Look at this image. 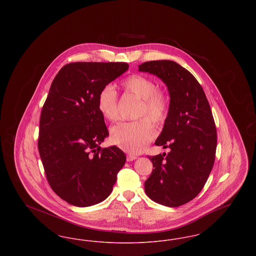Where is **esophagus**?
I'll use <instances>...</instances> for the list:
<instances>
[{
  "instance_id": "1",
  "label": "esophagus",
  "mask_w": 256,
  "mask_h": 256,
  "mask_svg": "<svg viewBox=\"0 0 256 256\" xmlns=\"http://www.w3.org/2000/svg\"><path fill=\"white\" fill-rule=\"evenodd\" d=\"M135 159H137V156H134V154H128L126 156V160L128 161H132V160H135Z\"/></svg>"
}]
</instances>
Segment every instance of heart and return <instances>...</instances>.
Listing matches in <instances>:
<instances>
[{
  "instance_id": "b5f03b06",
  "label": "heart",
  "mask_w": 256,
  "mask_h": 256,
  "mask_svg": "<svg viewBox=\"0 0 256 256\" xmlns=\"http://www.w3.org/2000/svg\"><path fill=\"white\" fill-rule=\"evenodd\" d=\"M121 87L126 93L142 100L139 117L146 116L152 122L160 124L167 118L169 102L166 95L158 89L156 84L142 74H132L126 78ZM97 108L100 115L113 122L119 117L118 97L111 86L104 87L98 95ZM156 136V130L148 119L136 122H121L112 126L111 142L128 152L139 154Z\"/></svg>"
}]
</instances>
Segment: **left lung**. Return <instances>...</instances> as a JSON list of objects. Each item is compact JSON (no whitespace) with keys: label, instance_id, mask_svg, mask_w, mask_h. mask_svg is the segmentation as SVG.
<instances>
[{"label":"left lung","instance_id":"obj_1","mask_svg":"<svg viewBox=\"0 0 256 256\" xmlns=\"http://www.w3.org/2000/svg\"><path fill=\"white\" fill-rule=\"evenodd\" d=\"M138 67L159 78L170 96L156 145L170 150L148 156L154 169L145 182V192L159 204L180 206L198 195L213 168L217 146L213 115L202 87L176 62L148 61Z\"/></svg>","mask_w":256,"mask_h":256}]
</instances>
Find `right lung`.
Returning <instances> with one entry per match:
<instances>
[{
  "label": "right lung",
  "mask_w": 256,
  "mask_h": 256,
  "mask_svg": "<svg viewBox=\"0 0 256 256\" xmlns=\"http://www.w3.org/2000/svg\"><path fill=\"white\" fill-rule=\"evenodd\" d=\"M128 69L126 62H74L52 82L40 116L38 150L50 186L74 206L104 200L126 163L118 146H100L108 130L97 100Z\"/></svg>",
  "instance_id": "obj_1"
}]
</instances>
